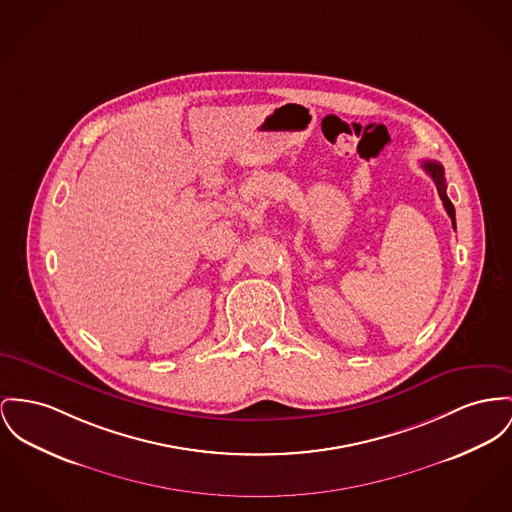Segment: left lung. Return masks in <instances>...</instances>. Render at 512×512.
<instances>
[{
  "label": "left lung",
  "instance_id": "obj_1",
  "mask_svg": "<svg viewBox=\"0 0 512 512\" xmlns=\"http://www.w3.org/2000/svg\"><path fill=\"white\" fill-rule=\"evenodd\" d=\"M423 169L427 171V174H431L433 182L437 184V190H439V196L443 200L444 209L448 213V217L452 219V227L456 229V211H454V205L448 200L446 196V182H444V169L441 163L437 161H423Z\"/></svg>",
  "mask_w": 512,
  "mask_h": 512
}]
</instances>
